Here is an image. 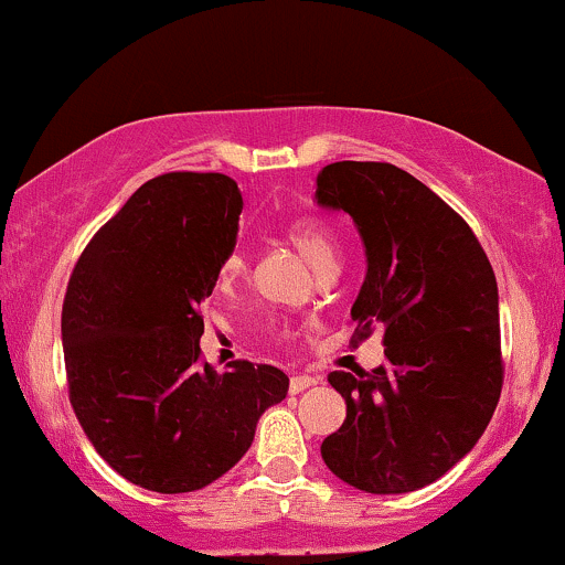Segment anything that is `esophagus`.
<instances>
[{"label": "esophagus", "mask_w": 565, "mask_h": 565, "mask_svg": "<svg viewBox=\"0 0 565 565\" xmlns=\"http://www.w3.org/2000/svg\"><path fill=\"white\" fill-rule=\"evenodd\" d=\"M319 385V377H308V374H295V377L289 380V393L297 395L302 391H308V387Z\"/></svg>", "instance_id": "esophagus-1"}]
</instances>
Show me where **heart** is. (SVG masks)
I'll list each match as a JSON object with an SVG mask.
<instances>
[{"instance_id":"1","label":"heart","mask_w":565,"mask_h":565,"mask_svg":"<svg viewBox=\"0 0 565 565\" xmlns=\"http://www.w3.org/2000/svg\"><path fill=\"white\" fill-rule=\"evenodd\" d=\"M284 236H287V242L305 257V263H308L313 270H319V274L337 265V244L332 233L323 228L319 220L313 217L291 220L287 228H284ZM244 270H246L244 252L242 249L231 252V255L223 260V265H220V284H233L238 276H244Z\"/></svg>"}]
</instances>
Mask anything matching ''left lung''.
Masks as SVG:
<instances>
[{
	"instance_id": "8db88e82",
	"label": "left lung",
	"mask_w": 565,
	"mask_h": 565,
	"mask_svg": "<svg viewBox=\"0 0 565 565\" xmlns=\"http://www.w3.org/2000/svg\"><path fill=\"white\" fill-rule=\"evenodd\" d=\"M316 204L359 231L366 276L350 319L359 340L385 329L387 355L374 372L329 374L348 417L321 457L369 494L417 491L478 444L502 393L494 270L470 225L393 164H327Z\"/></svg>"
}]
</instances>
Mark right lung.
I'll use <instances>...</instances> for the list:
<instances>
[{
	"label": "right lung",
	"instance_id": "1",
	"mask_svg": "<svg viewBox=\"0 0 565 565\" xmlns=\"http://www.w3.org/2000/svg\"><path fill=\"white\" fill-rule=\"evenodd\" d=\"M242 210L228 174H159L71 274L61 319L71 406L95 451L140 489L185 494L217 481L265 408L287 398L276 366H199V305L236 246Z\"/></svg>",
	"mask_w": 565,
	"mask_h": 565
}]
</instances>
